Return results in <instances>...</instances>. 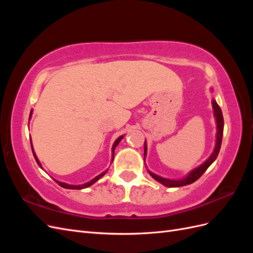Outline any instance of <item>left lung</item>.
Returning a JSON list of instances; mask_svg holds the SVG:
<instances>
[{
  "instance_id": "8db88e82",
  "label": "left lung",
  "mask_w": 253,
  "mask_h": 253,
  "mask_svg": "<svg viewBox=\"0 0 253 253\" xmlns=\"http://www.w3.org/2000/svg\"><path fill=\"white\" fill-rule=\"evenodd\" d=\"M212 105H213V110H214V116H215L216 119V126H217V134H216V144H215V149H214L212 155L206 160V162L200 166L198 168H196L195 170L191 171L185 178L179 179V180H173V179H168V178H164L160 177V176L152 173L150 171L149 174L152 176L153 178L155 180L159 181L160 183H163L164 186L166 187H170V188H175V187H182V186H187L190 185V183L194 182L195 180H197L201 176L206 172V170L208 169L210 167V165L216 159L219 150H220V145H221V139H223V132H224V118H223V113H221V110L219 108V105L216 103V101L212 100ZM145 152H147V144H145L144 141V156H145Z\"/></svg>"
}]
</instances>
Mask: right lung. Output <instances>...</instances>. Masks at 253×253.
Segmentation results:
<instances>
[{"label": "right lung", "instance_id": "obj_1", "mask_svg": "<svg viewBox=\"0 0 253 253\" xmlns=\"http://www.w3.org/2000/svg\"><path fill=\"white\" fill-rule=\"evenodd\" d=\"M30 116H32V113H30ZM30 116H29V119H30ZM124 138V136H120L119 138H117V140L114 142V144H113V148H112V156H113V158H112V162H113V159H114V152H115V149H116V147L118 145V143L121 141V139ZM32 150H33V153H34V156H35V159H36V162H37V164L39 165L41 168H42V166H41V164H40V162H39V159H38V157L36 156V154H35V151H34V149H33V143H32ZM108 171V170H106ZM106 171H104V172H102L101 174H99L98 176H96L95 178H93L91 179L90 181H88V182H86V183H83V185H79V186H72V185H67V183H65V182H61V181H58V180H56L57 181V183L59 186H61L62 188H65V189H76V190H80V189H84V188H87V187H89V186H91L93 185V183H95L98 179H100L102 176L106 173Z\"/></svg>", "mask_w": 253, "mask_h": 253}]
</instances>
